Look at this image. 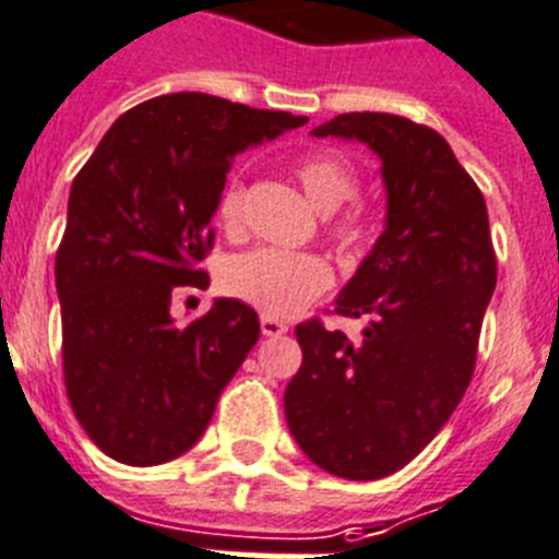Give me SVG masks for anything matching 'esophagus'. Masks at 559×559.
<instances>
[{
  "mask_svg": "<svg viewBox=\"0 0 559 559\" xmlns=\"http://www.w3.org/2000/svg\"><path fill=\"white\" fill-rule=\"evenodd\" d=\"M260 331L262 336H283V333H288V325L274 317H260Z\"/></svg>",
  "mask_w": 559,
  "mask_h": 559,
  "instance_id": "1",
  "label": "esophagus"
}]
</instances>
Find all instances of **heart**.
I'll return each mask as SVG.
<instances>
[{
    "mask_svg": "<svg viewBox=\"0 0 559 559\" xmlns=\"http://www.w3.org/2000/svg\"><path fill=\"white\" fill-rule=\"evenodd\" d=\"M294 178L328 217V240L342 254H361L373 237L370 214L359 203H347L359 192V175L342 155L331 150L308 152L294 160ZM217 221L234 231L242 221V183L237 178L223 186ZM333 285V271L319 254H294L276 248H254L223 265L221 288L228 297L251 305L265 317H290L302 311Z\"/></svg>",
    "mask_w": 559,
    "mask_h": 559,
    "instance_id": "b5f03b06",
    "label": "heart"
}]
</instances>
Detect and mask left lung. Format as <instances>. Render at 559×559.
<instances>
[{"label": "left lung", "instance_id": "obj_1", "mask_svg": "<svg viewBox=\"0 0 559 559\" xmlns=\"http://www.w3.org/2000/svg\"><path fill=\"white\" fill-rule=\"evenodd\" d=\"M313 135L353 138L381 157L388 228L333 308L370 319L359 342L322 319L297 325L302 367L285 388V418L317 466L379 480L407 466L464 399L498 260L484 194L436 130L345 112Z\"/></svg>", "mask_w": 559, "mask_h": 559}]
</instances>
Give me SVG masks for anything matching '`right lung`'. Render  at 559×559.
Wrapping results in <instances>:
<instances>
[{
    "mask_svg": "<svg viewBox=\"0 0 559 559\" xmlns=\"http://www.w3.org/2000/svg\"><path fill=\"white\" fill-rule=\"evenodd\" d=\"M305 121L206 93L157 95L123 112L75 175L56 251L61 365L70 407L104 455L166 464L209 427L260 319L214 299L178 328L171 297L209 285L200 262L234 155Z\"/></svg>",
    "mask_w": 559,
    "mask_h": 559,
    "instance_id": "right-lung-1",
    "label": "right lung"
}]
</instances>
